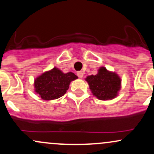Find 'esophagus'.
<instances>
[{"mask_svg": "<svg viewBox=\"0 0 154 154\" xmlns=\"http://www.w3.org/2000/svg\"><path fill=\"white\" fill-rule=\"evenodd\" d=\"M77 76H78V77H79V78H82V77H83V72H81V71L77 72Z\"/></svg>", "mask_w": 154, "mask_h": 154, "instance_id": "esophagus-1", "label": "esophagus"}]
</instances>
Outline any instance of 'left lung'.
<instances>
[{
  "label": "left lung",
  "mask_w": 154,
  "mask_h": 154,
  "mask_svg": "<svg viewBox=\"0 0 154 154\" xmlns=\"http://www.w3.org/2000/svg\"><path fill=\"white\" fill-rule=\"evenodd\" d=\"M93 95L100 100H111L117 95L121 88V79L115 72L108 71L102 66L95 75L85 79Z\"/></svg>",
  "instance_id": "left-lung-1"
}]
</instances>
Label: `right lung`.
<instances>
[{
	"label": "right lung",
	"mask_w": 154,
	"mask_h": 154,
	"mask_svg": "<svg viewBox=\"0 0 154 154\" xmlns=\"http://www.w3.org/2000/svg\"><path fill=\"white\" fill-rule=\"evenodd\" d=\"M77 79L72 72L63 73L56 67L44 72L35 80V91L43 100H54L63 96L72 81Z\"/></svg>",
	"instance_id": "add662e5"
}]
</instances>
